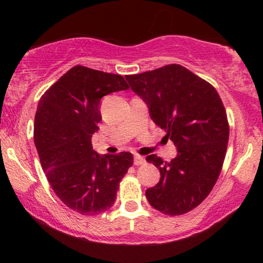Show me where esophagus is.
I'll use <instances>...</instances> for the list:
<instances>
[{"label": "esophagus", "instance_id": "obj_1", "mask_svg": "<svg viewBox=\"0 0 263 263\" xmlns=\"http://www.w3.org/2000/svg\"><path fill=\"white\" fill-rule=\"evenodd\" d=\"M145 161V158L139 156V154H135L134 156V165H136V166H138V165H142Z\"/></svg>", "mask_w": 263, "mask_h": 263}]
</instances>
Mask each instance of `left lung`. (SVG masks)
Here are the masks:
<instances>
[{
	"label": "left lung",
	"instance_id": "obj_1",
	"mask_svg": "<svg viewBox=\"0 0 263 263\" xmlns=\"http://www.w3.org/2000/svg\"><path fill=\"white\" fill-rule=\"evenodd\" d=\"M127 81L148 107L152 121L166 132L177 156L163 161L146 158L160 171L156 186L146 190L153 208L179 215L202 202L220 175L229 141L225 107L211 84L179 64L127 75Z\"/></svg>",
	"mask_w": 263,
	"mask_h": 263
}]
</instances>
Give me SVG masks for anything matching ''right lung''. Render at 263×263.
I'll use <instances>...</instances> for the list:
<instances>
[{"label": "right lung", "mask_w": 263, "mask_h": 263, "mask_svg": "<svg viewBox=\"0 0 263 263\" xmlns=\"http://www.w3.org/2000/svg\"><path fill=\"white\" fill-rule=\"evenodd\" d=\"M127 88L121 75L75 66L38 103L34 145L43 171L60 200L82 215L109 210L133 165L132 153L99 156L91 141L102 121L100 100Z\"/></svg>", "instance_id": "right-lung-1"}]
</instances>
